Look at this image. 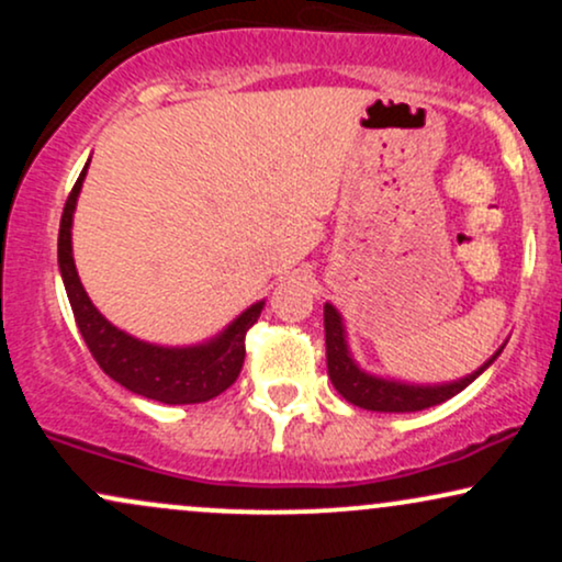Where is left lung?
<instances>
[{
	"label": "left lung",
	"mask_w": 562,
	"mask_h": 562,
	"mask_svg": "<svg viewBox=\"0 0 562 562\" xmlns=\"http://www.w3.org/2000/svg\"><path fill=\"white\" fill-rule=\"evenodd\" d=\"M325 346H327V375H330L335 391L351 402L353 406H362L370 412H420L428 406H436L447 398L457 396L460 391H465L475 378L486 370L502 353H494L486 364H481L479 370L470 372L468 378L454 380V383H441V385H412V383H398V380L378 378L364 372L362 367L353 362L351 351L346 344V327L340 319L338 308L333 303H325Z\"/></svg>",
	"instance_id": "obj_1"
}]
</instances>
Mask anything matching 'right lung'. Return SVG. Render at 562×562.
<instances>
[{
  "mask_svg": "<svg viewBox=\"0 0 562 562\" xmlns=\"http://www.w3.org/2000/svg\"><path fill=\"white\" fill-rule=\"evenodd\" d=\"M89 166V164H87ZM87 166L76 179L74 190L66 200L57 235V263H60L63 285H66L70 308L83 344L92 351L94 362L105 375L126 391L153 398L164 404H200L227 391L240 375L245 362V333L259 319L263 301L254 303L224 327L216 338L198 346H156L134 338L111 325L83 290L79 272L74 263V245H70V227H74L76 200H79Z\"/></svg>",
  "mask_w": 562,
  "mask_h": 562,
  "instance_id": "right-lung-1",
  "label": "right lung"
}]
</instances>
